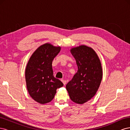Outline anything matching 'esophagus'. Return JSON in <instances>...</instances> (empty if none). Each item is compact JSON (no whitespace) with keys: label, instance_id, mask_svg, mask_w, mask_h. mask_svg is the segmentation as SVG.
<instances>
[{"label":"esophagus","instance_id":"34e87169","mask_svg":"<svg viewBox=\"0 0 130 130\" xmlns=\"http://www.w3.org/2000/svg\"><path fill=\"white\" fill-rule=\"evenodd\" d=\"M61 81L63 82V84L64 85H66V83H67V81L66 80H64V79H62L61 80Z\"/></svg>","mask_w":130,"mask_h":130}]
</instances>
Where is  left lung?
<instances>
[{
	"instance_id": "obj_1",
	"label": "left lung",
	"mask_w": 130,
	"mask_h": 130,
	"mask_svg": "<svg viewBox=\"0 0 130 130\" xmlns=\"http://www.w3.org/2000/svg\"><path fill=\"white\" fill-rule=\"evenodd\" d=\"M78 67L72 80L66 85L69 97L77 104H83L95 95L99 88L103 69L97 54L85 45L70 49Z\"/></svg>"
}]
</instances>
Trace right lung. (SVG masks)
Segmentation results:
<instances>
[{
    "instance_id": "add662e5",
    "label": "right lung",
    "mask_w": 130,
    "mask_h": 130,
    "mask_svg": "<svg viewBox=\"0 0 130 130\" xmlns=\"http://www.w3.org/2000/svg\"><path fill=\"white\" fill-rule=\"evenodd\" d=\"M61 50L60 46L46 43L31 56L25 69L26 87L30 96L41 104L52 101L62 82L54 76L52 62Z\"/></svg>"
}]
</instances>
